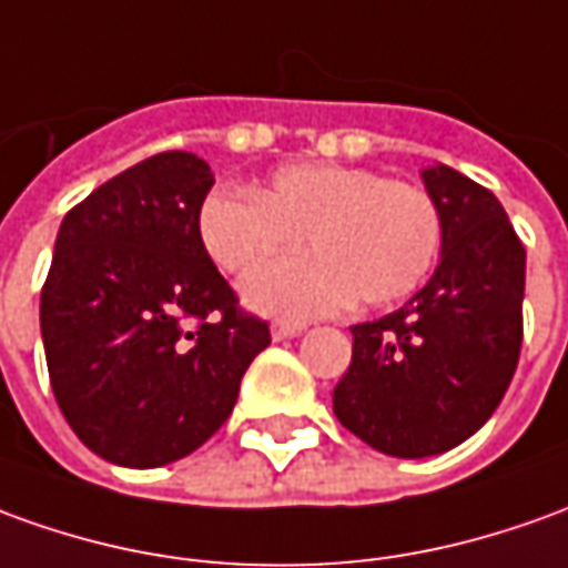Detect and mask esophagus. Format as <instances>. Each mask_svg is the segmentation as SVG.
I'll return each mask as SVG.
<instances>
[{
	"instance_id": "1",
	"label": "esophagus",
	"mask_w": 568,
	"mask_h": 568,
	"mask_svg": "<svg viewBox=\"0 0 568 568\" xmlns=\"http://www.w3.org/2000/svg\"><path fill=\"white\" fill-rule=\"evenodd\" d=\"M306 331L303 324H296V322H275L272 324V336L275 339H291V336H300Z\"/></svg>"
}]
</instances>
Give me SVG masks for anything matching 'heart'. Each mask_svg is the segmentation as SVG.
<instances>
[{
  "instance_id": "heart-1",
  "label": "heart",
  "mask_w": 568,
  "mask_h": 568,
  "mask_svg": "<svg viewBox=\"0 0 568 568\" xmlns=\"http://www.w3.org/2000/svg\"><path fill=\"white\" fill-rule=\"evenodd\" d=\"M197 229L232 275L286 255L307 234L308 257L246 277V306L277 318L324 315L352 296L389 306L424 284L445 237L426 187L339 163L281 166L260 194L219 187L206 194Z\"/></svg>"
}]
</instances>
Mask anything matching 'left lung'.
<instances>
[{
  "label": "left lung",
  "instance_id": "obj_1",
  "mask_svg": "<svg viewBox=\"0 0 568 568\" xmlns=\"http://www.w3.org/2000/svg\"><path fill=\"white\" fill-rule=\"evenodd\" d=\"M442 210L439 265L393 315L352 327L334 389L339 424L383 455L429 457L470 439L500 405L523 346L526 250L488 187L426 166Z\"/></svg>",
  "mask_w": 568,
  "mask_h": 568
}]
</instances>
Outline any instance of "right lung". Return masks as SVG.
Masks as SVG:
<instances>
[{"label":"right lung","mask_w":568,"mask_h":568,"mask_svg":"<svg viewBox=\"0 0 568 568\" xmlns=\"http://www.w3.org/2000/svg\"><path fill=\"white\" fill-rule=\"evenodd\" d=\"M210 187L206 160L163 151L95 187L58 229L39 300L52 393L82 445L116 467L151 470L201 448L272 343L203 246Z\"/></svg>","instance_id":"add662e5"}]
</instances>
